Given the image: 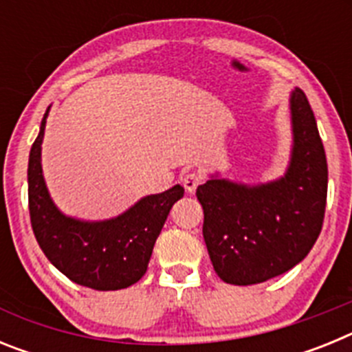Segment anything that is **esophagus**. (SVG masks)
Listing matches in <instances>:
<instances>
[{"label":"esophagus","instance_id":"34e87169","mask_svg":"<svg viewBox=\"0 0 352 352\" xmlns=\"http://www.w3.org/2000/svg\"><path fill=\"white\" fill-rule=\"evenodd\" d=\"M182 182L183 186H185V190L188 192V194H194L195 188H197V186L201 185V182H203V176L199 173H195V170H192V173H186L185 176H183Z\"/></svg>","mask_w":352,"mask_h":352}]
</instances>
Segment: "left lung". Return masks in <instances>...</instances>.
<instances>
[{
	"mask_svg": "<svg viewBox=\"0 0 352 352\" xmlns=\"http://www.w3.org/2000/svg\"><path fill=\"white\" fill-rule=\"evenodd\" d=\"M291 160L282 178L245 185L211 176L197 186L203 236L217 275L252 285L294 268L322 229L328 164L309 100L300 88L289 98Z\"/></svg>",
	"mask_w": 352,
	"mask_h": 352,
	"instance_id": "1",
	"label": "left lung"
}]
</instances>
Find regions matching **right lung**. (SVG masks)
I'll list each match as a JSON object with an SVG mask.
<instances>
[{"mask_svg": "<svg viewBox=\"0 0 352 352\" xmlns=\"http://www.w3.org/2000/svg\"><path fill=\"white\" fill-rule=\"evenodd\" d=\"M49 109L28 162V199L31 227L49 261L72 282L96 291H118L135 284L148 270L155 241L182 185L146 195L114 219L88 222L67 217L49 195L42 174V141Z\"/></svg>", "mask_w": 352, "mask_h": 352, "instance_id": "right-lung-1", "label": "right lung"}]
</instances>
